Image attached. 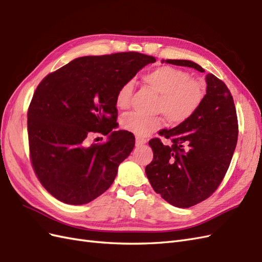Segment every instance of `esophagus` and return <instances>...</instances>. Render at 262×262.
Returning <instances> with one entry per match:
<instances>
[{"mask_svg":"<svg viewBox=\"0 0 262 262\" xmlns=\"http://www.w3.org/2000/svg\"><path fill=\"white\" fill-rule=\"evenodd\" d=\"M145 143H146V140H145V139H143V138H140V137H138V138L136 139V144H137V146L143 145V144H145Z\"/></svg>","mask_w":262,"mask_h":262,"instance_id":"esophagus-1","label":"esophagus"}]
</instances>
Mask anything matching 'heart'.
<instances>
[{
	"label": "heart",
	"instance_id": "obj_1",
	"mask_svg": "<svg viewBox=\"0 0 262 262\" xmlns=\"http://www.w3.org/2000/svg\"><path fill=\"white\" fill-rule=\"evenodd\" d=\"M143 80L150 89L161 95L157 109L163 113L171 124H180L187 121L200 107L205 95L204 87L200 81L190 78V75L185 71L169 66L154 69L143 76ZM132 92V81L125 82L118 90L116 105L119 109L130 107ZM120 124L122 129L136 136L145 137L160 130L163 122L160 117H146L130 113L121 118Z\"/></svg>",
	"mask_w": 262,
	"mask_h": 262
}]
</instances>
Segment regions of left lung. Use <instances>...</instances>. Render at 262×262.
<instances>
[{
  "mask_svg": "<svg viewBox=\"0 0 262 262\" xmlns=\"http://www.w3.org/2000/svg\"><path fill=\"white\" fill-rule=\"evenodd\" d=\"M166 62L204 72L192 61ZM205 82L207 94L196 112L176 128L160 132L171 145H164L158 138L148 142L154 154L145 167L149 184L177 208L193 207L213 194L229 167L238 138L231 92L211 73L205 76Z\"/></svg>",
  "mask_w": 262,
  "mask_h": 262,
  "instance_id": "obj_1",
  "label": "left lung"
}]
</instances>
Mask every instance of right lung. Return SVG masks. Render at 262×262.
<instances>
[{
	"label": "right lung",
	"mask_w": 262,
	"mask_h": 262,
	"mask_svg": "<svg viewBox=\"0 0 262 262\" xmlns=\"http://www.w3.org/2000/svg\"><path fill=\"white\" fill-rule=\"evenodd\" d=\"M155 61L133 51L89 55L39 83L27 114L29 156L38 180L55 199L85 204L112 186L134 147L130 132L114 131L117 92ZM92 133L108 138L89 146Z\"/></svg>",
	"instance_id": "obj_1"
}]
</instances>
